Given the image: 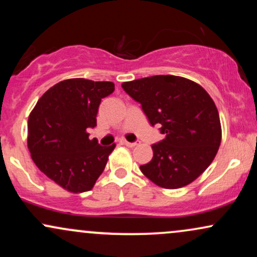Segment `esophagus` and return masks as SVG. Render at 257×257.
I'll list each match as a JSON object with an SVG mask.
<instances>
[{"label":"esophagus","instance_id":"obj_1","mask_svg":"<svg viewBox=\"0 0 257 257\" xmlns=\"http://www.w3.org/2000/svg\"><path fill=\"white\" fill-rule=\"evenodd\" d=\"M123 144H124V145L128 146V147H135L137 145H139V141H135V143H129V141L124 140V141H123Z\"/></svg>","mask_w":257,"mask_h":257}]
</instances>
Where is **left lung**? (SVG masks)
Instances as JSON below:
<instances>
[{"mask_svg":"<svg viewBox=\"0 0 257 257\" xmlns=\"http://www.w3.org/2000/svg\"><path fill=\"white\" fill-rule=\"evenodd\" d=\"M140 102L151 125L162 124L164 139L152 145L153 157L140 170L153 184L180 188L194 181L211 164L221 144L219 111L198 83L158 75L122 83Z\"/></svg>","mask_w":257,"mask_h":257,"instance_id":"left-lung-1","label":"left lung"}]
</instances>
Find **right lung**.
<instances>
[{"mask_svg":"<svg viewBox=\"0 0 257 257\" xmlns=\"http://www.w3.org/2000/svg\"><path fill=\"white\" fill-rule=\"evenodd\" d=\"M112 82L65 79L38 100L29 116L28 147L38 169L72 193L89 191L104 172L116 144L100 146L88 128L96 125L101 99Z\"/></svg>","mask_w":257,"mask_h":257,"instance_id":"right-lung-1","label":"right lung"}]
</instances>
